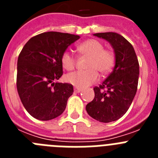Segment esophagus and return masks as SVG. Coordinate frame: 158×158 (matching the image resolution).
<instances>
[{"label":"esophagus","mask_w":158,"mask_h":158,"mask_svg":"<svg viewBox=\"0 0 158 158\" xmlns=\"http://www.w3.org/2000/svg\"><path fill=\"white\" fill-rule=\"evenodd\" d=\"M82 91V89H80V88H74V92L77 93H79Z\"/></svg>","instance_id":"esophagus-1"}]
</instances>
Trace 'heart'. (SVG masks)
I'll list each match as a JSON object with an SVG mask.
<instances>
[{
    "label": "heart",
    "mask_w": 158,
    "mask_h": 158,
    "mask_svg": "<svg viewBox=\"0 0 158 158\" xmlns=\"http://www.w3.org/2000/svg\"><path fill=\"white\" fill-rule=\"evenodd\" d=\"M81 54L89 58L85 71H77L70 73L65 76V81L77 88H85L91 85L98 80V73L104 75L112 69L115 62V55L111 51L104 50V45L96 40H89L78 46ZM62 67L65 70L70 71L74 69L76 58L69 51L62 54Z\"/></svg>",
    "instance_id": "1"
}]
</instances>
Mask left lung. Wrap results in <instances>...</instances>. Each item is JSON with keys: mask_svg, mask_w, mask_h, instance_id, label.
<instances>
[{"mask_svg": "<svg viewBox=\"0 0 158 158\" xmlns=\"http://www.w3.org/2000/svg\"><path fill=\"white\" fill-rule=\"evenodd\" d=\"M111 44L115 54V66L111 74L99 87H95V97L86 105L92 118L101 123L120 118L129 109L137 92L139 64L131 43L119 34L104 32L93 35ZM105 88L106 91H104Z\"/></svg>", "mask_w": 158, "mask_h": 158, "instance_id": "left-lung-1", "label": "left lung"}]
</instances>
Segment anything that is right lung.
Returning a JSON list of instances; mask_svg holds the SVG:
<instances>
[{"label": "right lung", "mask_w": 158, "mask_h": 158, "mask_svg": "<svg viewBox=\"0 0 158 158\" xmlns=\"http://www.w3.org/2000/svg\"><path fill=\"white\" fill-rule=\"evenodd\" d=\"M79 35L57 31L32 37L17 61L16 87L22 104L34 118L51 120L62 115L73 93L71 84L58 83L62 73V55Z\"/></svg>", "instance_id": "1"}]
</instances>
